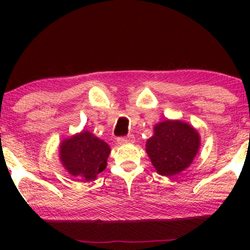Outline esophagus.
Wrapping results in <instances>:
<instances>
[{
  "instance_id": "obj_1",
  "label": "esophagus",
  "mask_w": 250,
  "mask_h": 250,
  "mask_svg": "<svg viewBox=\"0 0 250 250\" xmlns=\"http://www.w3.org/2000/svg\"><path fill=\"white\" fill-rule=\"evenodd\" d=\"M116 141L119 145H125V143H133L135 141L134 135H128V136H120L117 137Z\"/></svg>"
}]
</instances>
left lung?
<instances>
[{"mask_svg": "<svg viewBox=\"0 0 250 250\" xmlns=\"http://www.w3.org/2000/svg\"><path fill=\"white\" fill-rule=\"evenodd\" d=\"M200 147V135L185 122L167 121L155 125L146 150L156 171L173 176L193 162Z\"/></svg>", "mask_w": 250, "mask_h": 250, "instance_id": "1", "label": "left lung"}]
</instances>
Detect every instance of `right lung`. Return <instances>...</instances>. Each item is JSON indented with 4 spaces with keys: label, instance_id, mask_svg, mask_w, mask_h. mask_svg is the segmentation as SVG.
Masks as SVG:
<instances>
[{
    "label": "right lung",
    "instance_id": "1",
    "mask_svg": "<svg viewBox=\"0 0 250 250\" xmlns=\"http://www.w3.org/2000/svg\"><path fill=\"white\" fill-rule=\"evenodd\" d=\"M110 148L89 131H82L62 142L60 157L63 167L73 176L93 181L107 167Z\"/></svg>",
    "mask_w": 250,
    "mask_h": 250
}]
</instances>
